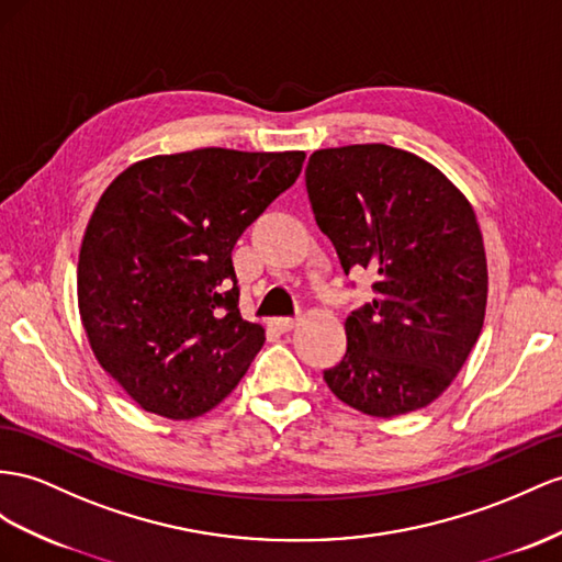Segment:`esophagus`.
Masks as SVG:
<instances>
[{"instance_id": "esophagus-1", "label": "esophagus", "mask_w": 562, "mask_h": 562, "mask_svg": "<svg viewBox=\"0 0 562 562\" xmlns=\"http://www.w3.org/2000/svg\"><path fill=\"white\" fill-rule=\"evenodd\" d=\"M299 325V318H276L272 321V327L278 329V333H290V329H294Z\"/></svg>"}]
</instances>
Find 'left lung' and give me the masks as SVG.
<instances>
[{
    "label": "left lung",
    "instance_id": "1",
    "mask_svg": "<svg viewBox=\"0 0 562 562\" xmlns=\"http://www.w3.org/2000/svg\"><path fill=\"white\" fill-rule=\"evenodd\" d=\"M306 190L344 272L375 276V299L344 323L347 353L325 370L327 386L372 418L429 406L484 325L486 256L470 201L439 168L386 144L313 151Z\"/></svg>",
    "mask_w": 562,
    "mask_h": 562
}]
</instances>
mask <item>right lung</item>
I'll return each mask as SVG.
<instances>
[{
  "label": "right lung",
  "instance_id": "add662e5",
  "mask_svg": "<svg viewBox=\"0 0 562 562\" xmlns=\"http://www.w3.org/2000/svg\"><path fill=\"white\" fill-rule=\"evenodd\" d=\"M304 158L221 147L151 156L99 199L80 247V318L99 366L144 411L204 415L261 351L263 327L239 315L233 249Z\"/></svg>",
  "mask_w": 562,
  "mask_h": 562
}]
</instances>
